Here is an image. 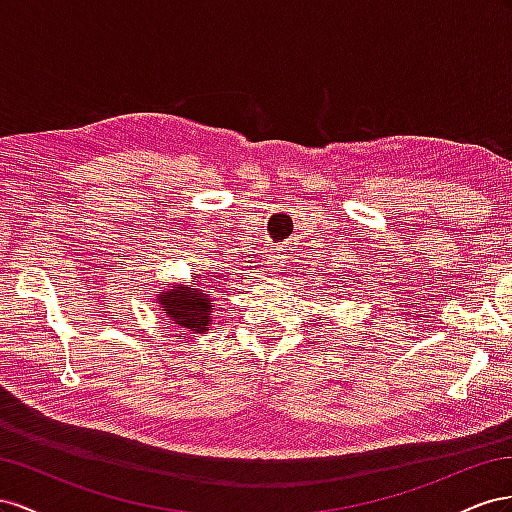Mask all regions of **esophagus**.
<instances>
[{"mask_svg":"<svg viewBox=\"0 0 512 512\" xmlns=\"http://www.w3.org/2000/svg\"><path fill=\"white\" fill-rule=\"evenodd\" d=\"M272 264H274V261H272Z\"/></svg>","mask_w":512,"mask_h":512,"instance_id":"obj_1","label":"esophagus"}]
</instances>
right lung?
Returning <instances> with one entry per match:
<instances>
[{"label":"right lung","mask_w":512,"mask_h":512,"mask_svg":"<svg viewBox=\"0 0 512 512\" xmlns=\"http://www.w3.org/2000/svg\"><path fill=\"white\" fill-rule=\"evenodd\" d=\"M154 296L158 309L180 330L191 334H206L210 330L214 298L212 291L201 289L199 276H195L191 285L169 283V287H160L154 291Z\"/></svg>","instance_id":"right-lung-1"}]
</instances>
